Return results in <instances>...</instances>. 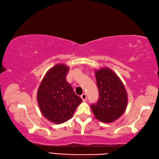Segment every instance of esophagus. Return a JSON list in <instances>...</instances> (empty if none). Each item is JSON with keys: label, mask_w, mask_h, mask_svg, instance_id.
Segmentation results:
<instances>
[{"label": "esophagus", "mask_w": 159, "mask_h": 159, "mask_svg": "<svg viewBox=\"0 0 159 159\" xmlns=\"http://www.w3.org/2000/svg\"><path fill=\"white\" fill-rule=\"evenodd\" d=\"M80 98H81V99H83V101H86V99H87V95H86L85 93H83V95H81V96H80Z\"/></svg>", "instance_id": "obj_1"}]
</instances>
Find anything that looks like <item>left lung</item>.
<instances>
[{"instance_id": "1", "label": "left lung", "mask_w": 159, "mask_h": 159, "mask_svg": "<svg viewBox=\"0 0 159 159\" xmlns=\"http://www.w3.org/2000/svg\"><path fill=\"white\" fill-rule=\"evenodd\" d=\"M99 99L91 109L95 117L104 123H111L121 116L128 104L124 85L108 67L95 71Z\"/></svg>"}]
</instances>
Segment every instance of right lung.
<instances>
[{
    "label": "right lung",
    "mask_w": 159,
    "mask_h": 159,
    "mask_svg": "<svg viewBox=\"0 0 159 159\" xmlns=\"http://www.w3.org/2000/svg\"><path fill=\"white\" fill-rule=\"evenodd\" d=\"M69 71V66L56 64L45 74L37 92V101L42 114L48 120L57 124L73 116L82 102L66 81Z\"/></svg>",
    "instance_id": "add662e5"
}]
</instances>
